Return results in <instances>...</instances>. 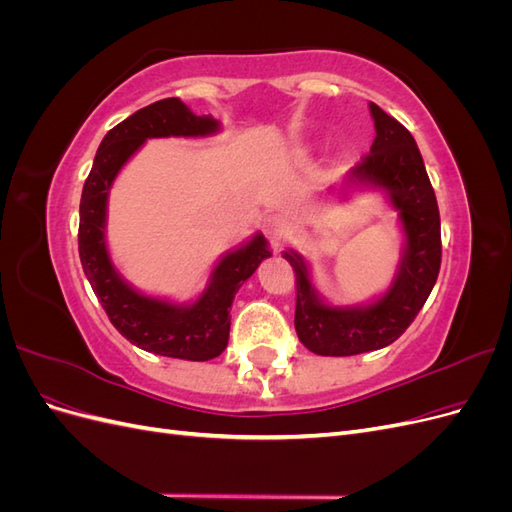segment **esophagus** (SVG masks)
Segmentation results:
<instances>
[{
  "instance_id": "1",
  "label": "esophagus",
  "mask_w": 512,
  "mask_h": 512,
  "mask_svg": "<svg viewBox=\"0 0 512 512\" xmlns=\"http://www.w3.org/2000/svg\"><path fill=\"white\" fill-rule=\"evenodd\" d=\"M262 230H265L267 239L273 243V245H282L288 237H290V224L286 218H282V215H267L265 222H262Z\"/></svg>"
}]
</instances>
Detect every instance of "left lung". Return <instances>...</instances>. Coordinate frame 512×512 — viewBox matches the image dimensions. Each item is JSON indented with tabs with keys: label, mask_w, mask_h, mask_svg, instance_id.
<instances>
[{
	"label": "left lung",
	"mask_w": 512,
	"mask_h": 512,
	"mask_svg": "<svg viewBox=\"0 0 512 512\" xmlns=\"http://www.w3.org/2000/svg\"><path fill=\"white\" fill-rule=\"evenodd\" d=\"M369 111L374 145L346 183L386 192L399 211L406 245L389 290L369 305L352 307L324 303L309 280L307 262L294 250L284 252L297 275L294 329L301 344L320 356H352L393 344L421 312L440 273V211L421 151L412 134L378 104L371 102Z\"/></svg>",
	"instance_id": "left-lung-1"
}]
</instances>
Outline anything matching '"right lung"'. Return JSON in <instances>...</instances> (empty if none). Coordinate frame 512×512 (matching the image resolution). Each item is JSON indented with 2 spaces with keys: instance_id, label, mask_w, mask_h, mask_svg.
<instances>
[{
  "instance_id": "obj_1",
  "label": "right lung",
  "mask_w": 512,
  "mask_h": 512,
  "mask_svg": "<svg viewBox=\"0 0 512 512\" xmlns=\"http://www.w3.org/2000/svg\"><path fill=\"white\" fill-rule=\"evenodd\" d=\"M220 130L213 117H198L179 98L153 102L108 132L83 185L79 256L87 280L113 327L138 348L183 361H209L228 344L230 305L247 277L271 256L267 239L254 235L228 252L211 271L203 294L188 305L147 297L115 269L106 250V203L119 170L147 138L209 136Z\"/></svg>"
}]
</instances>
